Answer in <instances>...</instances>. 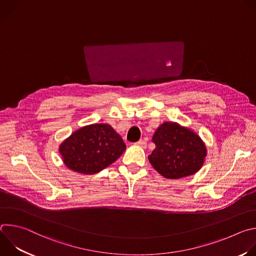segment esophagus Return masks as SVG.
I'll list each match as a JSON object with an SVG mask.
<instances>
[{
	"instance_id": "34e87169",
	"label": "esophagus",
	"mask_w": 256,
	"mask_h": 256,
	"mask_svg": "<svg viewBox=\"0 0 256 256\" xmlns=\"http://www.w3.org/2000/svg\"><path fill=\"white\" fill-rule=\"evenodd\" d=\"M134 144H136V146H140V147H142V148H146V147H147V142H146L144 140H140L136 142Z\"/></svg>"
}]
</instances>
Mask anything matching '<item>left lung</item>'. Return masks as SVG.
Instances as JSON below:
<instances>
[{
    "instance_id": "8db88e82",
    "label": "left lung",
    "mask_w": 256,
    "mask_h": 256,
    "mask_svg": "<svg viewBox=\"0 0 256 256\" xmlns=\"http://www.w3.org/2000/svg\"><path fill=\"white\" fill-rule=\"evenodd\" d=\"M155 149L149 155L152 166L165 178L178 179L198 172L206 156V146L190 130L164 122L155 132Z\"/></svg>"
}]
</instances>
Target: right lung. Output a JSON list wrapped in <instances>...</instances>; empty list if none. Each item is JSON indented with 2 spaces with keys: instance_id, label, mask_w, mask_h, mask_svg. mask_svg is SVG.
Here are the masks:
<instances>
[{
  "instance_id": "right-lung-1",
  "label": "right lung",
  "mask_w": 256,
  "mask_h": 256,
  "mask_svg": "<svg viewBox=\"0 0 256 256\" xmlns=\"http://www.w3.org/2000/svg\"><path fill=\"white\" fill-rule=\"evenodd\" d=\"M126 149L122 136L110 126L97 124L72 134L60 146V153L70 169L94 174L116 161Z\"/></svg>"
}]
</instances>
